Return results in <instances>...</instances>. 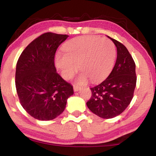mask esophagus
<instances>
[{
	"label": "esophagus",
	"mask_w": 156,
	"mask_h": 156,
	"mask_svg": "<svg viewBox=\"0 0 156 156\" xmlns=\"http://www.w3.org/2000/svg\"><path fill=\"white\" fill-rule=\"evenodd\" d=\"M73 90H74L75 91H77L80 89V87H78V85H75V84H73Z\"/></svg>",
	"instance_id": "esophagus-1"
}]
</instances>
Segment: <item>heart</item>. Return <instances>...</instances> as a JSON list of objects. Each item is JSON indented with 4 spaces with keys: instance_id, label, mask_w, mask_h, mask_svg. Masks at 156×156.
I'll return each instance as SVG.
<instances>
[{
    "instance_id": "obj_1",
    "label": "heart",
    "mask_w": 156,
    "mask_h": 156,
    "mask_svg": "<svg viewBox=\"0 0 156 156\" xmlns=\"http://www.w3.org/2000/svg\"><path fill=\"white\" fill-rule=\"evenodd\" d=\"M64 54H58L56 67L66 80L78 72L82 73L76 82L83 84L90 79L92 83L101 81L109 74L114 63L115 47L107 38L80 36L73 38L62 47Z\"/></svg>"
}]
</instances>
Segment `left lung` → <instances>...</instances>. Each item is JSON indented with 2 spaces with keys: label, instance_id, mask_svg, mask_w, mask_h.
Segmentation results:
<instances>
[{
  "label": "left lung",
  "instance_id": "1",
  "mask_svg": "<svg viewBox=\"0 0 156 156\" xmlns=\"http://www.w3.org/2000/svg\"><path fill=\"white\" fill-rule=\"evenodd\" d=\"M109 38L117 48L115 66L107 79L90 88L91 96L87 102L90 111L105 119L114 118L126 109L133 97L137 80L136 64L128 49L119 41Z\"/></svg>",
  "mask_w": 156,
  "mask_h": 156
}]
</instances>
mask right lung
Instances as JSON below:
<instances>
[{
	"label": "right lung",
	"mask_w": 156,
	"mask_h": 156,
	"mask_svg": "<svg viewBox=\"0 0 156 156\" xmlns=\"http://www.w3.org/2000/svg\"><path fill=\"white\" fill-rule=\"evenodd\" d=\"M69 37L47 32L21 53L16 69V88L20 105L31 116L51 120L65 110L73 87L58 73L54 64L58 47Z\"/></svg>",
	"instance_id": "add662e5"
}]
</instances>
